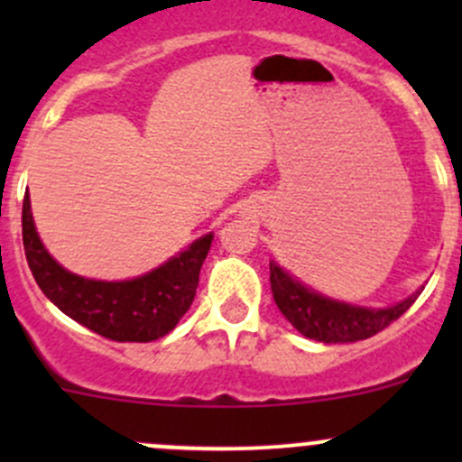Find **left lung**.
<instances>
[{
  "instance_id": "left-lung-1",
  "label": "left lung",
  "mask_w": 462,
  "mask_h": 462,
  "mask_svg": "<svg viewBox=\"0 0 462 462\" xmlns=\"http://www.w3.org/2000/svg\"><path fill=\"white\" fill-rule=\"evenodd\" d=\"M270 288H273L274 304L282 310L283 318L291 321L304 337L318 339L324 344L360 342V339L374 337L391 321L407 313L409 306L416 301V295H413L402 304L382 310L348 306L309 291L273 261H270Z\"/></svg>"
}]
</instances>
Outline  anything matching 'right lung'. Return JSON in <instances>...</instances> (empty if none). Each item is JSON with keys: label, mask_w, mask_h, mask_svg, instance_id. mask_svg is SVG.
Masks as SVG:
<instances>
[{"label": "right lung", "mask_w": 462, "mask_h": 462, "mask_svg": "<svg viewBox=\"0 0 462 462\" xmlns=\"http://www.w3.org/2000/svg\"><path fill=\"white\" fill-rule=\"evenodd\" d=\"M24 253L37 286L78 324L114 342H153L170 333L192 306L212 235L132 282H93L67 273L42 245L32 226L29 194L22 205Z\"/></svg>", "instance_id": "add662e5"}]
</instances>
